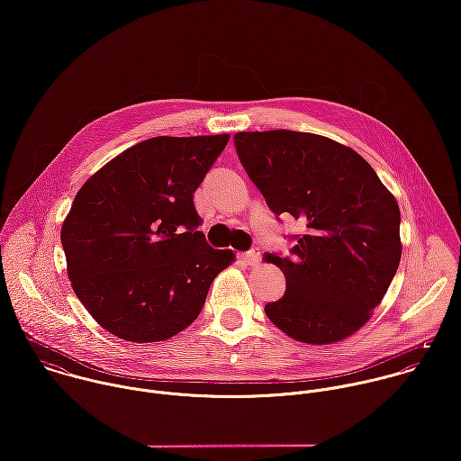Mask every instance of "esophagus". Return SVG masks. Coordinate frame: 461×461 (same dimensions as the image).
I'll list each match as a JSON object with an SVG mask.
<instances>
[{
  "instance_id": "esophagus-1",
  "label": "esophagus",
  "mask_w": 461,
  "mask_h": 461,
  "mask_svg": "<svg viewBox=\"0 0 461 461\" xmlns=\"http://www.w3.org/2000/svg\"><path fill=\"white\" fill-rule=\"evenodd\" d=\"M240 257H242V260H244V262H248L249 267H257L258 262H260V249H258V248H251L249 251L242 253Z\"/></svg>"
}]
</instances>
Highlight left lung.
<instances>
[{
    "label": "left lung",
    "mask_w": 461,
    "mask_h": 461,
    "mask_svg": "<svg viewBox=\"0 0 461 461\" xmlns=\"http://www.w3.org/2000/svg\"><path fill=\"white\" fill-rule=\"evenodd\" d=\"M233 142L274 215L304 224L290 235V255H267L286 277L285 295L265 306L268 319L310 345L352 336L400 267L396 199L361 155L326 137L276 129L237 133Z\"/></svg>",
    "instance_id": "left-lung-1"
}]
</instances>
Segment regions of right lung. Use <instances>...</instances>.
Returning <instances> with one entry per match:
<instances>
[{"instance_id": "right-lung-1", "label": "right lung", "mask_w": 461, "mask_h": 461, "mask_svg": "<svg viewBox=\"0 0 461 461\" xmlns=\"http://www.w3.org/2000/svg\"><path fill=\"white\" fill-rule=\"evenodd\" d=\"M230 137H155L129 148L77 193L61 226L73 290L113 336L164 341L199 317L231 249L206 242L193 204Z\"/></svg>"}]
</instances>
